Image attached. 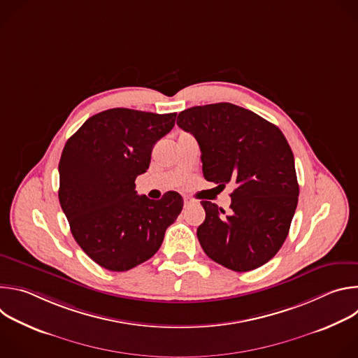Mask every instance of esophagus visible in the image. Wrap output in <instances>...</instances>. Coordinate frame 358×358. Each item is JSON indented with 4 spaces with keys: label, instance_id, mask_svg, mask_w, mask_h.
<instances>
[{
    "label": "esophagus",
    "instance_id": "obj_1",
    "mask_svg": "<svg viewBox=\"0 0 358 358\" xmlns=\"http://www.w3.org/2000/svg\"><path fill=\"white\" fill-rule=\"evenodd\" d=\"M192 203H195V201H194L192 198L184 196V206H185V207H189V206H192Z\"/></svg>",
    "mask_w": 358,
    "mask_h": 358
}]
</instances>
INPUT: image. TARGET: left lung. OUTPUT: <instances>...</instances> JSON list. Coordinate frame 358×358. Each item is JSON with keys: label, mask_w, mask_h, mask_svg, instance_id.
Listing matches in <instances>:
<instances>
[{"label": "left lung", "mask_w": 358, "mask_h": 358, "mask_svg": "<svg viewBox=\"0 0 358 358\" xmlns=\"http://www.w3.org/2000/svg\"><path fill=\"white\" fill-rule=\"evenodd\" d=\"M177 124L196 138L206 180L236 185L229 214L201 201L206 221L196 236L203 252L235 272L265 265L282 248L297 207L294 157L286 137L264 117L232 103L189 108L178 115Z\"/></svg>", "instance_id": "left-lung-1"}]
</instances>
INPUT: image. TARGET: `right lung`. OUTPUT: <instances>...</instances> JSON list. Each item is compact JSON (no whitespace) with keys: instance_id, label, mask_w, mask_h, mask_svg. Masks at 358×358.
I'll use <instances>...</instances> for the list:
<instances>
[{"instance_id":"add662e5","label":"right lung","mask_w":358,"mask_h":358,"mask_svg":"<svg viewBox=\"0 0 358 358\" xmlns=\"http://www.w3.org/2000/svg\"><path fill=\"white\" fill-rule=\"evenodd\" d=\"M176 116L109 109L89 117L64 147L61 207L75 241L101 268L124 272L150 259L182 210L178 192L155 201L137 195L134 184Z\"/></svg>"}]
</instances>
